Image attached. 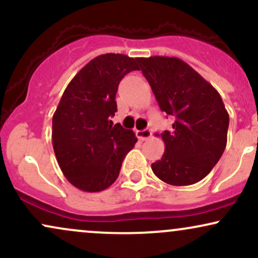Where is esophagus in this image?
I'll return each instance as SVG.
<instances>
[{
  "label": "esophagus",
  "mask_w": 258,
  "mask_h": 258,
  "mask_svg": "<svg viewBox=\"0 0 258 258\" xmlns=\"http://www.w3.org/2000/svg\"><path fill=\"white\" fill-rule=\"evenodd\" d=\"M137 137L141 139V141H147L152 137V131L149 128L142 130V131H137Z\"/></svg>",
  "instance_id": "esophagus-1"
}]
</instances>
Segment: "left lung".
Listing matches in <instances>:
<instances>
[{
  "instance_id": "left-lung-1",
  "label": "left lung",
  "mask_w": 258,
  "mask_h": 258,
  "mask_svg": "<svg viewBox=\"0 0 258 258\" xmlns=\"http://www.w3.org/2000/svg\"><path fill=\"white\" fill-rule=\"evenodd\" d=\"M160 109L174 116L172 131L161 133L162 158L155 176L171 185H190L211 172L227 146L229 115L220 93L182 59L138 58Z\"/></svg>"
}]
</instances>
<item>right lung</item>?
Here are the masks:
<instances>
[{
    "mask_svg": "<svg viewBox=\"0 0 258 258\" xmlns=\"http://www.w3.org/2000/svg\"><path fill=\"white\" fill-rule=\"evenodd\" d=\"M138 58L106 53L92 59L65 88L52 120V143L65 178L87 193L109 188L119 177L137 138L110 120L117 110V87L139 70Z\"/></svg>",
    "mask_w": 258,
    "mask_h": 258,
    "instance_id": "obj_1",
    "label": "right lung"
}]
</instances>
